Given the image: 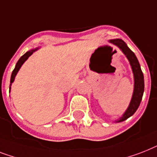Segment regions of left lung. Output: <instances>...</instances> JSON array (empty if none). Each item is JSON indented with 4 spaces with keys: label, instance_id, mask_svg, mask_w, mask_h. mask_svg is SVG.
Returning a JSON list of instances; mask_svg holds the SVG:
<instances>
[{
    "label": "left lung",
    "instance_id": "obj_1",
    "mask_svg": "<svg viewBox=\"0 0 157 157\" xmlns=\"http://www.w3.org/2000/svg\"><path fill=\"white\" fill-rule=\"evenodd\" d=\"M110 43L116 45L118 48L123 52V54L127 56L128 60L130 62V64L132 66V72L134 74V92L132 95V98L128 108L127 109L123 115L119 119L116 121L117 123L123 122L126 120L131 116L135 114V112L137 110V109L140 106V104L142 100L143 94L144 91V74H143L142 70H141L140 65L139 63L138 59L136 58V55L134 54V52L130 49L124 41L122 39H112L110 40Z\"/></svg>",
    "mask_w": 157,
    "mask_h": 157
}]
</instances>
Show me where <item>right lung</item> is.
<instances>
[{
    "label": "right lung",
    "instance_id": "right-lung-1",
    "mask_svg": "<svg viewBox=\"0 0 157 157\" xmlns=\"http://www.w3.org/2000/svg\"><path fill=\"white\" fill-rule=\"evenodd\" d=\"M39 49V48H35V49H32L30 50V51H29V52H27L26 53H25V54L22 56L21 57V58L19 59L18 61H17V63H16V66H15L14 69H13V71L12 72V75H11V79H10V89H11V85H12V83L13 82V81H14L15 79V76H16L17 73V72L19 71V69H20V67H21V65L23 64L24 62H25L26 59H27L29 57L31 56V55L34 53L35 51H37V50Z\"/></svg>",
    "mask_w": 157,
    "mask_h": 157
}]
</instances>
